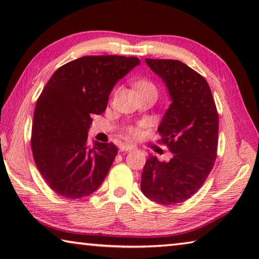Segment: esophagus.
<instances>
[{"label":"esophagus","mask_w":259,"mask_h":259,"mask_svg":"<svg viewBox=\"0 0 259 259\" xmlns=\"http://www.w3.org/2000/svg\"><path fill=\"white\" fill-rule=\"evenodd\" d=\"M136 146L133 145V144H121L120 145V151L121 152H128V151H131V150H135Z\"/></svg>","instance_id":"1"}]
</instances>
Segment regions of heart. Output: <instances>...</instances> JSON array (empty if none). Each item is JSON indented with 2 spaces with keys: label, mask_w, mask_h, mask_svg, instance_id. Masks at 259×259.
<instances>
[{
  "label": "heart",
  "mask_w": 259,
  "mask_h": 259,
  "mask_svg": "<svg viewBox=\"0 0 259 259\" xmlns=\"http://www.w3.org/2000/svg\"><path fill=\"white\" fill-rule=\"evenodd\" d=\"M137 88H138L139 93H140V91L147 90V89H154L155 90L154 84H153V83H151V82H148V81H140V82H138L137 83ZM129 133L131 135H134V136H137L139 134V130L136 129V128H131L129 130Z\"/></svg>",
  "instance_id": "heart-1"
}]
</instances>
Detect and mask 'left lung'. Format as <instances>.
<instances>
[{"label":"left lung","instance_id":"8db88e82","mask_svg":"<svg viewBox=\"0 0 259 259\" xmlns=\"http://www.w3.org/2000/svg\"><path fill=\"white\" fill-rule=\"evenodd\" d=\"M145 61L164 82L171 100L157 130L172 157L169 162L148 157L140 188L154 202L171 205L195 194L211 171L217 156L218 113L208 82L194 69L179 60Z\"/></svg>","mask_w":259,"mask_h":259}]
</instances>
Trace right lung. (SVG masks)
I'll use <instances>...</instances> for the list:
<instances>
[{
  "label": "right lung",
  "mask_w": 259,
  "mask_h": 259,
  "mask_svg": "<svg viewBox=\"0 0 259 259\" xmlns=\"http://www.w3.org/2000/svg\"><path fill=\"white\" fill-rule=\"evenodd\" d=\"M140 60L123 56H85L59 67L48 81L34 111L33 157L52 191L80 199L98 190L117 148L112 143L88 145L94 114L107 107L116 82Z\"/></svg>",
  "instance_id": "add662e5"
}]
</instances>
